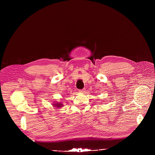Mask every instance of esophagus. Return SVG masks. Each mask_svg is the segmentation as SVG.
Returning a JSON list of instances; mask_svg holds the SVG:
<instances>
[{"mask_svg": "<svg viewBox=\"0 0 155 155\" xmlns=\"http://www.w3.org/2000/svg\"><path fill=\"white\" fill-rule=\"evenodd\" d=\"M78 91H79L80 93H84L85 91H86V89H85V88H83V89H82V90H79Z\"/></svg>", "mask_w": 155, "mask_h": 155, "instance_id": "1", "label": "esophagus"}]
</instances>
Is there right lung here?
<instances>
[{
	"label": "right lung",
	"mask_w": 155,
	"mask_h": 155,
	"mask_svg": "<svg viewBox=\"0 0 155 155\" xmlns=\"http://www.w3.org/2000/svg\"><path fill=\"white\" fill-rule=\"evenodd\" d=\"M62 105V104H54V106H56V107H61Z\"/></svg>",
	"instance_id": "right-lung-1"
}]
</instances>
